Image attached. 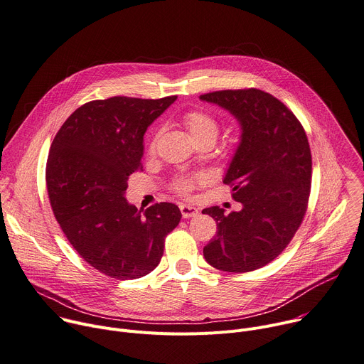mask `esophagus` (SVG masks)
I'll list each match as a JSON object with an SVG mask.
<instances>
[{"label": "esophagus", "mask_w": 364, "mask_h": 364, "mask_svg": "<svg viewBox=\"0 0 364 364\" xmlns=\"http://www.w3.org/2000/svg\"><path fill=\"white\" fill-rule=\"evenodd\" d=\"M181 213L183 218H191V217H196L199 214L198 208L192 207V205H181Z\"/></svg>", "instance_id": "1"}]
</instances>
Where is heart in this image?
I'll use <instances>...</instances> for the list:
<instances>
[{"mask_svg": "<svg viewBox=\"0 0 364 364\" xmlns=\"http://www.w3.org/2000/svg\"><path fill=\"white\" fill-rule=\"evenodd\" d=\"M182 124L185 126V129L188 130L191 139L195 143L199 141H215V139L220 134V123L218 119L210 114L208 111L204 109H189L182 115ZM159 136L160 132H156L149 143H147V151L149 153H154L157 141H159ZM200 182L199 176H182L178 178L173 183H172V191L176 192L181 196H189L192 189L195 188V185H198Z\"/></svg>", "mask_w": 364, "mask_h": 364, "instance_id": "1", "label": "heart"}]
</instances>
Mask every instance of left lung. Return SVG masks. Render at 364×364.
Masks as SVG:
<instances>
[{
	"instance_id": "left-lung-1",
	"label": "left lung",
	"mask_w": 364,
	"mask_h": 364,
	"mask_svg": "<svg viewBox=\"0 0 364 364\" xmlns=\"http://www.w3.org/2000/svg\"><path fill=\"white\" fill-rule=\"evenodd\" d=\"M199 98L228 109L243 130L224 178L243 210L228 215L220 207L203 211L217 221L204 257L224 272H252L284 252L302 224L312 176L308 137L296 115L262 90H224Z\"/></svg>"
}]
</instances>
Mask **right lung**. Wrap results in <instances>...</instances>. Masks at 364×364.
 <instances>
[{
	"instance_id": "1",
	"label": "right lung",
	"mask_w": 364,
	"mask_h": 364,
	"mask_svg": "<svg viewBox=\"0 0 364 364\" xmlns=\"http://www.w3.org/2000/svg\"><path fill=\"white\" fill-rule=\"evenodd\" d=\"M178 97H112L75 109L56 133L46 165L49 200L63 234L90 266L114 279L150 273L179 224L175 204L144 213L124 198L143 169V136Z\"/></svg>"
}]
</instances>
